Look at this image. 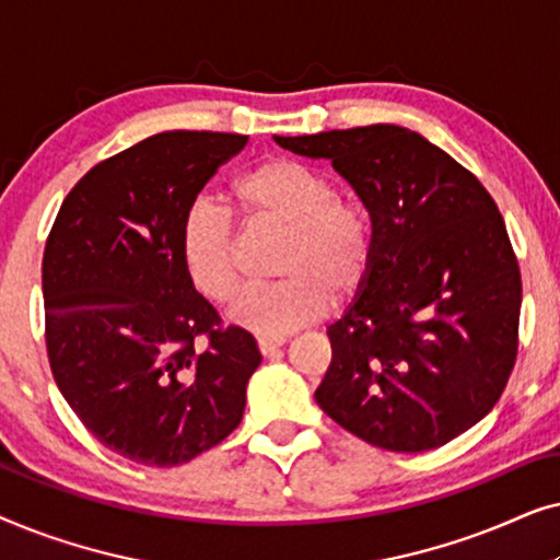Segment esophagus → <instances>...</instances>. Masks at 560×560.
I'll list each match as a JSON object with an SVG mask.
<instances>
[{"mask_svg":"<svg viewBox=\"0 0 560 560\" xmlns=\"http://www.w3.org/2000/svg\"><path fill=\"white\" fill-rule=\"evenodd\" d=\"M282 343H285V339H278V336H259L257 339V347L262 354H272V351L280 349Z\"/></svg>","mask_w":560,"mask_h":560,"instance_id":"obj_1","label":"esophagus"}]
</instances>
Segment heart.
<instances>
[{"label": "heart", "instance_id": "b5f03b06", "mask_svg": "<svg viewBox=\"0 0 560 560\" xmlns=\"http://www.w3.org/2000/svg\"><path fill=\"white\" fill-rule=\"evenodd\" d=\"M229 198L252 229H282L270 285L252 288L236 301L234 324L280 336L324 316L331 295L347 303L366 285L377 255L372 211L354 196L336 194L318 167L293 158H267L229 186ZM186 278L217 305H229L242 288L236 226L217 203L198 201L178 229Z\"/></svg>", "mask_w": 560, "mask_h": 560}]
</instances>
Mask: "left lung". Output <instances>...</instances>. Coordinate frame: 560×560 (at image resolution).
<instances>
[{
  "mask_svg": "<svg viewBox=\"0 0 560 560\" xmlns=\"http://www.w3.org/2000/svg\"><path fill=\"white\" fill-rule=\"evenodd\" d=\"M326 158L372 211L377 255L343 318L316 402L343 431L400 454L439 448L494 408L520 343L523 280L477 175L405 127L275 137Z\"/></svg>",
  "mask_w": 560,
  "mask_h": 560,
  "instance_id": "obj_1",
  "label": "left lung"
}]
</instances>
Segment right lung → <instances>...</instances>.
<instances>
[{
	"label": "right lung",
	"mask_w": 560,
	"mask_h": 560,
	"mask_svg": "<svg viewBox=\"0 0 560 560\" xmlns=\"http://www.w3.org/2000/svg\"><path fill=\"white\" fill-rule=\"evenodd\" d=\"M244 144L229 132L152 135L91 167L45 242L52 377L86 431L135 464H186L242 423L262 357L190 285L178 229Z\"/></svg>",
	"instance_id": "add662e5"
}]
</instances>
